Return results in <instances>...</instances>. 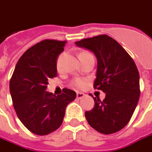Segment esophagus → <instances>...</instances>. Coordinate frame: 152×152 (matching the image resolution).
Returning <instances> with one entry per match:
<instances>
[{"instance_id": "esophagus-1", "label": "esophagus", "mask_w": 152, "mask_h": 152, "mask_svg": "<svg viewBox=\"0 0 152 152\" xmlns=\"http://www.w3.org/2000/svg\"><path fill=\"white\" fill-rule=\"evenodd\" d=\"M85 96V94L84 93L81 92H77L76 93V97H77V99H82L83 97Z\"/></svg>"}]
</instances>
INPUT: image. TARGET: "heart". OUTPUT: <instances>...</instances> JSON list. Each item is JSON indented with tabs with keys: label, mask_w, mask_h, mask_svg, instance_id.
<instances>
[{
	"label": "heart",
	"mask_w": 152,
	"mask_h": 152,
	"mask_svg": "<svg viewBox=\"0 0 152 152\" xmlns=\"http://www.w3.org/2000/svg\"><path fill=\"white\" fill-rule=\"evenodd\" d=\"M87 51H82V52H80V53L79 55H80V54H82V53H86ZM72 86H74V87H76V88H78V89H81V88H83L84 86H86V80L83 79H80V78H76V79H74L72 81Z\"/></svg>",
	"instance_id": "obj_1"
}]
</instances>
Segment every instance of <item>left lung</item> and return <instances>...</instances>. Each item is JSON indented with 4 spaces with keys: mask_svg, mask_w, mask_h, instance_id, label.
<instances>
[{
    "mask_svg": "<svg viewBox=\"0 0 152 152\" xmlns=\"http://www.w3.org/2000/svg\"><path fill=\"white\" fill-rule=\"evenodd\" d=\"M75 43L91 50L97 57L94 88L106 94L103 101L94 98V107L86 112V120L101 134L116 133L129 122L139 99V73L136 64L124 48L107 35Z\"/></svg>",
    "mask_w": 152,
    "mask_h": 152,
    "instance_id": "1",
    "label": "left lung"
}]
</instances>
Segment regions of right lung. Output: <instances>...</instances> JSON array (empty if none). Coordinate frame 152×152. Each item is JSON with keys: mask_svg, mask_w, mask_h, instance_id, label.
<instances>
[{"mask_svg": "<svg viewBox=\"0 0 152 152\" xmlns=\"http://www.w3.org/2000/svg\"><path fill=\"white\" fill-rule=\"evenodd\" d=\"M66 40H41L26 50L16 64L10 91L16 114L23 124L37 135H47L60 127L66 106L76 98L63 89L55 96L46 91L49 80L57 76V60Z\"/></svg>", "mask_w": 152, "mask_h": 152, "instance_id": "right-lung-1", "label": "right lung"}]
</instances>
